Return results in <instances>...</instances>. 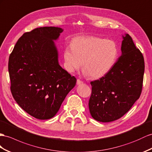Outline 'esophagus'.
<instances>
[{"label":"esophagus","mask_w":152,"mask_h":152,"mask_svg":"<svg viewBox=\"0 0 152 152\" xmlns=\"http://www.w3.org/2000/svg\"><path fill=\"white\" fill-rule=\"evenodd\" d=\"M76 83H77V85H80V84H82V83H83V82L82 81H81L80 80L77 79V82H76Z\"/></svg>","instance_id":"34e87169"}]
</instances>
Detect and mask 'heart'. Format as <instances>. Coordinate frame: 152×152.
I'll return each mask as SVG.
<instances>
[{
    "mask_svg": "<svg viewBox=\"0 0 152 152\" xmlns=\"http://www.w3.org/2000/svg\"><path fill=\"white\" fill-rule=\"evenodd\" d=\"M119 49L112 40L98 37H79L66 47L64 52L65 67L74 72L81 69L85 76L98 79L105 76L115 64Z\"/></svg>",
    "mask_w": 152,
    "mask_h": 152,
    "instance_id": "heart-1",
    "label": "heart"
}]
</instances>
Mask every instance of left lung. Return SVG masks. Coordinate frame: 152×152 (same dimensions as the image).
<instances>
[{"instance_id":"left-lung-1","label":"left lung","mask_w":152,"mask_h":152,"mask_svg":"<svg viewBox=\"0 0 152 152\" xmlns=\"http://www.w3.org/2000/svg\"><path fill=\"white\" fill-rule=\"evenodd\" d=\"M122 54L110 72L91 81L88 107L99 122L114 121L129 110L141 94L145 61L128 34L123 36Z\"/></svg>"}]
</instances>
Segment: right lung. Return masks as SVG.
I'll return each instance as SVG.
<instances>
[{"label": "right lung", "mask_w": 152, "mask_h": 152, "mask_svg": "<svg viewBox=\"0 0 152 152\" xmlns=\"http://www.w3.org/2000/svg\"><path fill=\"white\" fill-rule=\"evenodd\" d=\"M64 29L42 27L25 33L11 53L8 71L11 92L23 110L38 119L52 118L76 79L58 63L54 40Z\"/></svg>", "instance_id": "obj_1"}]
</instances>
